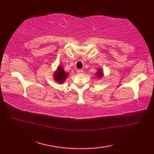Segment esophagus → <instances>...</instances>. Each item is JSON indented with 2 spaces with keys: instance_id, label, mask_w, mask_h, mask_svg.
<instances>
[{
  "instance_id": "34e87169",
  "label": "esophagus",
  "mask_w": 154,
  "mask_h": 154,
  "mask_svg": "<svg viewBox=\"0 0 154 154\" xmlns=\"http://www.w3.org/2000/svg\"><path fill=\"white\" fill-rule=\"evenodd\" d=\"M77 72L78 74H82L83 73V69H78L77 71Z\"/></svg>"
}]
</instances>
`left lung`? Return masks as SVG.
Masks as SVG:
<instances>
[{
	"label": "left lung",
	"mask_w": 154,
	"mask_h": 154,
	"mask_svg": "<svg viewBox=\"0 0 154 154\" xmlns=\"http://www.w3.org/2000/svg\"><path fill=\"white\" fill-rule=\"evenodd\" d=\"M97 76L98 77H102L103 76V72L101 71V69H99V71H98V72H97Z\"/></svg>",
	"instance_id": "left-lung-1"
}]
</instances>
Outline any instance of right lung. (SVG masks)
Wrapping results in <instances>:
<instances>
[{
	"instance_id": "1",
	"label": "right lung",
	"mask_w": 154,
	"mask_h": 154,
	"mask_svg": "<svg viewBox=\"0 0 154 154\" xmlns=\"http://www.w3.org/2000/svg\"><path fill=\"white\" fill-rule=\"evenodd\" d=\"M67 77L68 73L64 71L61 65H59L54 75V80L59 83H63Z\"/></svg>"
}]
</instances>
